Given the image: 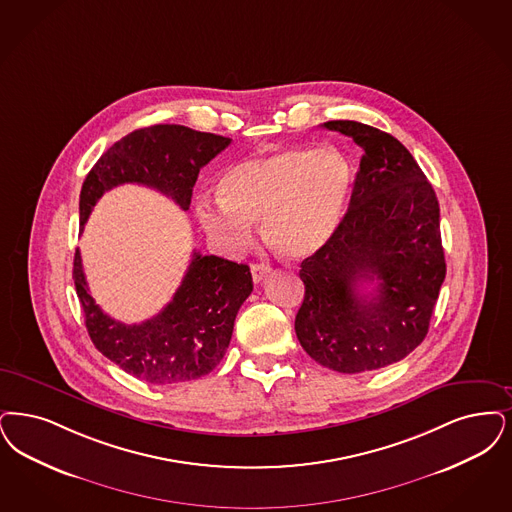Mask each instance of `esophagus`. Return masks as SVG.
Instances as JSON below:
<instances>
[{
	"mask_svg": "<svg viewBox=\"0 0 512 512\" xmlns=\"http://www.w3.org/2000/svg\"><path fill=\"white\" fill-rule=\"evenodd\" d=\"M268 272H270V266L251 265V276H253V282H255V284L263 282V278H265Z\"/></svg>",
	"mask_w": 512,
	"mask_h": 512,
	"instance_id": "esophagus-1",
	"label": "esophagus"
}]
</instances>
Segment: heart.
<instances>
[{"label": "heart", "mask_w": 512, "mask_h": 512, "mask_svg": "<svg viewBox=\"0 0 512 512\" xmlns=\"http://www.w3.org/2000/svg\"><path fill=\"white\" fill-rule=\"evenodd\" d=\"M350 190V167L335 148H286L232 165L221 177V204L200 202L205 232L228 251L251 242L261 221L266 246L301 261L324 246L339 225Z\"/></svg>", "instance_id": "obj_1"}]
</instances>
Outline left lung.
Instances as JSON below:
<instances>
[{
	"mask_svg": "<svg viewBox=\"0 0 512 512\" xmlns=\"http://www.w3.org/2000/svg\"><path fill=\"white\" fill-rule=\"evenodd\" d=\"M364 154L343 221L301 263L305 299L295 333L308 356L339 373L385 368L429 331L446 278L440 207L408 148L366 123H324ZM377 281L371 294L364 283Z\"/></svg>",
	"mask_w": 512,
	"mask_h": 512,
	"instance_id": "8db88e82",
	"label": "left lung"
}]
</instances>
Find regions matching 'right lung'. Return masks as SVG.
Returning <instances> with one entry per match:
<instances>
[{
  "mask_svg": "<svg viewBox=\"0 0 512 512\" xmlns=\"http://www.w3.org/2000/svg\"><path fill=\"white\" fill-rule=\"evenodd\" d=\"M230 141L184 125H150L125 135L83 181L82 230L104 192L125 183L156 188L186 211L200 169ZM72 276L93 345L125 373L152 385L192 381L217 368L230 345L236 314L253 291L249 266L194 251L167 307L143 324L127 326L91 297L80 249Z\"/></svg>",
  "mask_w": 512,
  "mask_h": 512,
  "instance_id": "1",
  "label": "right lung"
}]
</instances>
